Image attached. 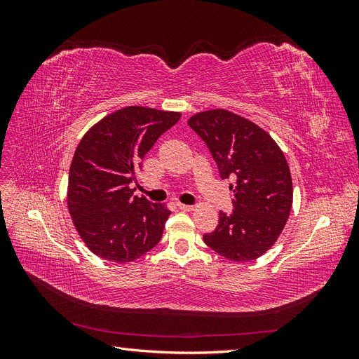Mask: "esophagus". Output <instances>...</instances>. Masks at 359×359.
Masks as SVG:
<instances>
[{
	"label": "esophagus",
	"mask_w": 359,
	"mask_h": 359,
	"mask_svg": "<svg viewBox=\"0 0 359 359\" xmlns=\"http://www.w3.org/2000/svg\"><path fill=\"white\" fill-rule=\"evenodd\" d=\"M177 206H178V210H181V211H191L193 210V205H186V203H177Z\"/></svg>",
	"instance_id": "esophagus-1"
}]
</instances>
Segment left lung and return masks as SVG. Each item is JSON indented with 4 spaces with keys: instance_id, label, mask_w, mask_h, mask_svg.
<instances>
[{
    "instance_id": "obj_1",
    "label": "left lung",
    "mask_w": 359,
    "mask_h": 359,
    "mask_svg": "<svg viewBox=\"0 0 359 359\" xmlns=\"http://www.w3.org/2000/svg\"><path fill=\"white\" fill-rule=\"evenodd\" d=\"M189 126L208 147L222 180H231L233 211L203 241L215 253L250 262L266 253L289 219L292 178L285 154L265 130L224 109L193 115Z\"/></svg>"
}]
</instances>
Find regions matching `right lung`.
Instances as JSON below:
<instances>
[{
	"label": "right lung",
	"mask_w": 359,
	"mask_h": 359,
	"mask_svg": "<svg viewBox=\"0 0 359 359\" xmlns=\"http://www.w3.org/2000/svg\"><path fill=\"white\" fill-rule=\"evenodd\" d=\"M181 114L130 106L104 116L74 151L67 203L76 231L94 255L116 264L139 259L161 240L170 211L133 196L136 173L156 140Z\"/></svg>",
	"instance_id": "add662e5"
}]
</instances>
